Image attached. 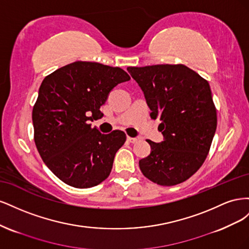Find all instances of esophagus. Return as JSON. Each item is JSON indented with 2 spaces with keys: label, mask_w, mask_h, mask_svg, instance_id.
I'll return each mask as SVG.
<instances>
[{
  "label": "esophagus",
  "mask_w": 249,
  "mask_h": 249,
  "mask_svg": "<svg viewBox=\"0 0 249 249\" xmlns=\"http://www.w3.org/2000/svg\"><path fill=\"white\" fill-rule=\"evenodd\" d=\"M127 141L129 142H131V143H136L137 141H138V138H136V137H130V136H127Z\"/></svg>",
  "instance_id": "34e87169"
}]
</instances>
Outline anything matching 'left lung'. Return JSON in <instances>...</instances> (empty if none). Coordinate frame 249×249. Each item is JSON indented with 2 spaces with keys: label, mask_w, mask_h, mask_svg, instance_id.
<instances>
[{
  "label": "left lung",
  "mask_w": 249,
  "mask_h": 249,
  "mask_svg": "<svg viewBox=\"0 0 249 249\" xmlns=\"http://www.w3.org/2000/svg\"><path fill=\"white\" fill-rule=\"evenodd\" d=\"M150 109L160 119L163 141L148 140L152 152L139 161L148 179L173 186L189 178L205 162L217 126L207 80L183 64L127 67Z\"/></svg>",
  "instance_id": "1"
}]
</instances>
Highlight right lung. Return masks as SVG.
I'll list each match as a JSON object with an SVG mask.
<instances>
[{
  "instance_id": "obj_1",
  "label": "right lung",
  "mask_w": 249,
  "mask_h": 249,
  "mask_svg": "<svg viewBox=\"0 0 249 249\" xmlns=\"http://www.w3.org/2000/svg\"><path fill=\"white\" fill-rule=\"evenodd\" d=\"M130 79L120 67L76 61L42 81L32 112L34 141L44 164L65 184L85 189L109 177L125 134H102L89 122L101 118L111 90Z\"/></svg>"
}]
</instances>
